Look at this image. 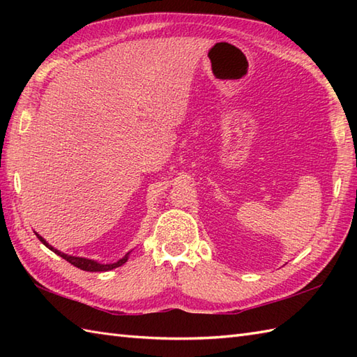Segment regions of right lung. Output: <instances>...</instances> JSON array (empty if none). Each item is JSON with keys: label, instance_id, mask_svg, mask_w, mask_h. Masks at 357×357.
Listing matches in <instances>:
<instances>
[{"label": "right lung", "instance_id": "right-lung-1", "mask_svg": "<svg viewBox=\"0 0 357 357\" xmlns=\"http://www.w3.org/2000/svg\"><path fill=\"white\" fill-rule=\"evenodd\" d=\"M36 238L40 239L45 247L50 248L53 253H56L58 256H61L63 259H66L67 262H70L72 265H75V267H78V268L84 270V271H109V270H113V268L121 267V265L126 264L127 259H128V255H130V253H127V255L123 257V259H119L118 262H113V264H100V262H96V261H93V259H86V257L70 256V255H66V253H63V252H59V250H56V248H53L52 245H49V242H45V239H44L43 236H40V234H38V233H36Z\"/></svg>", "mask_w": 357, "mask_h": 357}]
</instances>
